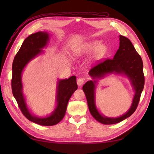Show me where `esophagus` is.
Returning a JSON list of instances; mask_svg holds the SVG:
<instances>
[{
	"label": "esophagus",
	"mask_w": 154,
	"mask_h": 154,
	"mask_svg": "<svg viewBox=\"0 0 154 154\" xmlns=\"http://www.w3.org/2000/svg\"><path fill=\"white\" fill-rule=\"evenodd\" d=\"M84 83H85V79H83V78H79V79L77 80V83L79 87L83 86Z\"/></svg>",
	"instance_id": "34e87169"
}]
</instances>
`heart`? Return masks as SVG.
I'll use <instances>...</instances> for the list:
<instances>
[{"label":"heart","instance_id":"obj_1","mask_svg":"<svg viewBox=\"0 0 154 154\" xmlns=\"http://www.w3.org/2000/svg\"><path fill=\"white\" fill-rule=\"evenodd\" d=\"M107 48L105 44H100L99 40H94L89 42H84L80 44L75 50V54L77 56H83V55H89L93 53V60H97L102 57L106 54Z\"/></svg>","mask_w":154,"mask_h":154}]
</instances>
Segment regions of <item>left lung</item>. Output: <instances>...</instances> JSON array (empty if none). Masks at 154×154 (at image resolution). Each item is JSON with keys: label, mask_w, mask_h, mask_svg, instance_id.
<instances>
[{"label": "left lung", "mask_w": 154, "mask_h": 154, "mask_svg": "<svg viewBox=\"0 0 154 154\" xmlns=\"http://www.w3.org/2000/svg\"><path fill=\"white\" fill-rule=\"evenodd\" d=\"M119 40L120 46L113 59H107L91 69L89 74L93 80L88 81L83 87L91 115L98 122L103 124L119 123L131 116L138 106L144 86L143 62L141 57L128 38L120 35ZM109 74L125 75L129 78L135 92L133 103L129 110L123 116L117 118L106 117L100 114L95 104V89L97 79H102Z\"/></svg>", "instance_id": "left-lung-1"}]
</instances>
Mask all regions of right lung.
<instances>
[{
  "label": "right lung",
  "instance_id": "right-lung-1",
  "mask_svg": "<svg viewBox=\"0 0 154 154\" xmlns=\"http://www.w3.org/2000/svg\"><path fill=\"white\" fill-rule=\"evenodd\" d=\"M50 34L46 32H38L29 35L23 42L12 63V91L20 109L29 120L42 126H53L63 119L66 112L67 106L71 95L77 89L76 77L58 79L56 87V106L50 115L38 117L32 114L27 106L23 93L22 74L28 63L38 56L46 46Z\"/></svg>",
  "mask_w": 154,
  "mask_h": 154
}]
</instances>
